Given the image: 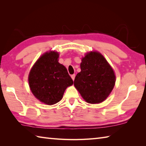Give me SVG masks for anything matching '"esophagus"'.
<instances>
[{
  "mask_svg": "<svg viewBox=\"0 0 146 146\" xmlns=\"http://www.w3.org/2000/svg\"><path fill=\"white\" fill-rule=\"evenodd\" d=\"M71 78L73 79V80H75V74H73V75H72L71 76Z\"/></svg>",
  "mask_w": 146,
  "mask_h": 146,
  "instance_id": "1",
  "label": "esophagus"
}]
</instances>
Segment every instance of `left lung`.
<instances>
[{
    "mask_svg": "<svg viewBox=\"0 0 146 146\" xmlns=\"http://www.w3.org/2000/svg\"><path fill=\"white\" fill-rule=\"evenodd\" d=\"M81 71L77 74L74 85L89 104L104 101L114 87L115 76L107 60L98 52H90L82 58Z\"/></svg>",
    "mask_w": 146,
    "mask_h": 146,
    "instance_id": "obj_1",
    "label": "left lung"
}]
</instances>
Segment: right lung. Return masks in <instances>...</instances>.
Wrapping results in <instances>:
<instances>
[{
	"instance_id": "right-lung-1",
	"label": "right lung",
	"mask_w": 146,
	"mask_h": 146,
	"mask_svg": "<svg viewBox=\"0 0 146 146\" xmlns=\"http://www.w3.org/2000/svg\"><path fill=\"white\" fill-rule=\"evenodd\" d=\"M58 58L57 52H46L36 62L29 75L31 90L46 105L60 102L65 90L73 83L66 68L58 63Z\"/></svg>"
}]
</instances>
